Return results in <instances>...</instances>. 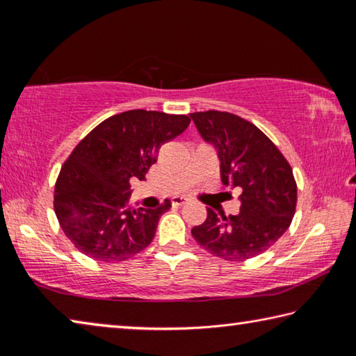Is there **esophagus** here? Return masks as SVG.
I'll return each mask as SVG.
<instances>
[{
    "label": "esophagus",
    "mask_w": 356,
    "mask_h": 356,
    "mask_svg": "<svg viewBox=\"0 0 356 356\" xmlns=\"http://www.w3.org/2000/svg\"><path fill=\"white\" fill-rule=\"evenodd\" d=\"M190 200L186 196H174L172 200H171V202H172V206H184L185 202H188Z\"/></svg>",
    "instance_id": "esophagus-1"
}]
</instances>
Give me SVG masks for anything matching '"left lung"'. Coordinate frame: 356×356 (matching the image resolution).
<instances>
[{"label": "left lung", "instance_id": "8db88e82", "mask_svg": "<svg viewBox=\"0 0 356 356\" xmlns=\"http://www.w3.org/2000/svg\"><path fill=\"white\" fill-rule=\"evenodd\" d=\"M202 140L220 159L221 182L242 190L237 215H216L191 229L210 254L242 262L262 254L291 226L297 206V184L278 147L248 120L225 111L190 114Z\"/></svg>", "mask_w": 356, "mask_h": 356}]
</instances>
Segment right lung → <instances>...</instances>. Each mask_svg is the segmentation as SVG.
<instances>
[{
  "instance_id": "1",
  "label": "right lung",
  "mask_w": 356,
  "mask_h": 356,
  "mask_svg": "<svg viewBox=\"0 0 356 356\" xmlns=\"http://www.w3.org/2000/svg\"><path fill=\"white\" fill-rule=\"evenodd\" d=\"M188 124L184 114L130 110L105 119L78 143L55 186V213L75 248L100 262L127 261L147 248L171 201L131 207L130 180L146 179L161 144Z\"/></svg>"
}]
</instances>
